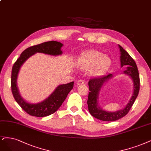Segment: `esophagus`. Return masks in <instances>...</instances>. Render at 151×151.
<instances>
[{
	"label": "esophagus",
	"instance_id": "esophagus-1",
	"mask_svg": "<svg viewBox=\"0 0 151 151\" xmlns=\"http://www.w3.org/2000/svg\"><path fill=\"white\" fill-rule=\"evenodd\" d=\"M85 84V81H83L82 79L79 80L77 82V85H82V84Z\"/></svg>",
	"mask_w": 151,
	"mask_h": 151
}]
</instances>
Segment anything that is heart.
<instances>
[{"label": "heart", "mask_w": 151, "mask_h": 151, "mask_svg": "<svg viewBox=\"0 0 151 151\" xmlns=\"http://www.w3.org/2000/svg\"><path fill=\"white\" fill-rule=\"evenodd\" d=\"M77 66L81 69L92 67L90 73L95 76L104 74L111 65V59L107 55H102L101 52L89 50L82 52L77 61Z\"/></svg>", "instance_id": "obj_1"}]
</instances>
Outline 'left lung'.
<instances>
[{"instance_id": "8db88e82", "label": "left lung", "mask_w": 151, "mask_h": 151, "mask_svg": "<svg viewBox=\"0 0 151 151\" xmlns=\"http://www.w3.org/2000/svg\"><path fill=\"white\" fill-rule=\"evenodd\" d=\"M119 47L121 52V65H128L126 70L123 73L131 77L133 81L134 92L131 99L127 103L126 106L123 109L116 112H109L103 110L98 105L99 93L103 85L111 78L113 77L112 74L102 77H97L92 78L89 81V87L90 92L88 96L87 105L89 111L91 115L99 120L104 121H114L125 116L129 112L132 105L136 101L138 96L140 89V79L139 71L137 65L134 60L131 58L127 52L122 47L119 45Z\"/></svg>"}]
</instances>
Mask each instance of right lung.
<instances>
[{"label":"right lung","instance_id":"add662e5","mask_svg":"<svg viewBox=\"0 0 151 151\" xmlns=\"http://www.w3.org/2000/svg\"><path fill=\"white\" fill-rule=\"evenodd\" d=\"M63 44L57 41L52 40L34 45L24 50L15 62L12 69L11 89L13 96L18 104L29 115L42 117L54 113L61 106L68 93L74 87V82L58 86L48 98L37 104L26 102L20 95L17 86V79L20 67L30 57L35 53L40 52L51 55H59L62 54L61 47Z\"/></svg>","mask_w":151,"mask_h":151}]
</instances>
